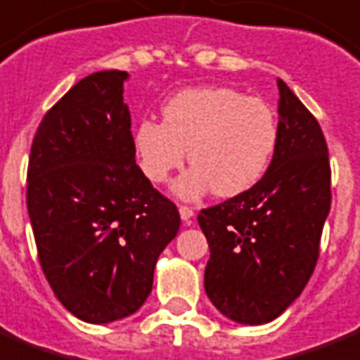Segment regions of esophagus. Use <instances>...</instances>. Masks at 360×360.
<instances>
[{
    "mask_svg": "<svg viewBox=\"0 0 360 360\" xmlns=\"http://www.w3.org/2000/svg\"><path fill=\"white\" fill-rule=\"evenodd\" d=\"M179 213H181V219L186 221V223H188L192 217H194V210H192L191 205H179Z\"/></svg>",
    "mask_w": 360,
    "mask_h": 360,
    "instance_id": "1",
    "label": "esophagus"
}]
</instances>
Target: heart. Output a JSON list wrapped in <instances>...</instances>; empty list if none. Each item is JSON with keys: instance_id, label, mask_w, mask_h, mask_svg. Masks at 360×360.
Wrapping results in <instances>:
<instances>
[{"instance_id": "heart-1", "label": "heart", "mask_w": 360, "mask_h": 360, "mask_svg": "<svg viewBox=\"0 0 360 360\" xmlns=\"http://www.w3.org/2000/svg\"><path fill=\"white\" fill-rule=\"evenodd\" d=\"M164 120H137V164L150 183H164L186 158L192 169L175 183L183 198L213 191L236 196L264 175L278 147L276 113L264 100L230 86H194L169 96Z\"/></svg>"}]
</instances>
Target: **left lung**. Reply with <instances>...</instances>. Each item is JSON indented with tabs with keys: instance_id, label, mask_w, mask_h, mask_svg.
<instances>
[{
	"instance_id": "1",
	"label": "left lung",
	"mask_w": 360,
	"mask_h": 360,
	"mask_svg": "<svg viewBox=\"0 0 360 360\" xmlns=\"http://www.w3.org/2000/svg\"><path fill=\"white\" fill-rule=\"evenodd\" d=\"M279 139L251 188L200 211L210 243L204 285L219 311L262 325L300 296L319 259L330 211V162L319 122L278 79Z\"/></svg>"
}]
</instances>
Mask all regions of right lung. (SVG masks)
I'll list each match as a JSON object with an SVG mask.
<instances>
[{"label": "right lung", "instance_id": "right-lung-1", "mask_svg": "<svg viewBox=\"0 0 360 360\" xmlns=\"http://www.w3.org/2000/svg\"><path fill=\"white\" fill-rule=\"evenodd\" d=\"M126 71L84 77L49 109L27 162L26 204L46 281L68 311L111 323L143 306L177 205L136 164Z\"/></svg>", "mask_w": 360, "mask_h": 360}]
</instances>
